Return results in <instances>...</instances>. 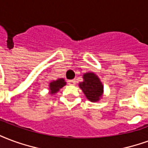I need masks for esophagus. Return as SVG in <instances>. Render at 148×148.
I'll return each instance as SVG.
<instances>
[{
	"instance_id": "34e87169",
	"label": "esophagus",
	"mask_w": 148,
	"mask_h": 148,
	"mask_svg": "<svg viewBox=\"0 0 148 148\" xmlns=\"http://www.w3.org/2000/svg\"><path fill=\"white\" fill-rule=\"evenodd\" d=\"M67 82H68L69 85H75V82H75V80H70Z\"/></svg>"
}]
</instances>
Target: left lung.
<instances>
[{"label":"left lung","mask_w":148,"mask_h":148,"mask_svg":"<svg viewBox=\"0 0 148 148\" xmlns=\"http://www.w3.org/2000/svg\"><path fill=\"white\" fill-rule=\"evenodd\" d=\"M83 82L79 83V87L82 90L86 98L91 102L99 101L103 93V85L98 76L92 72L83 75Z\"/></svg>","instance_id":"8db88e82"}]
</instances>
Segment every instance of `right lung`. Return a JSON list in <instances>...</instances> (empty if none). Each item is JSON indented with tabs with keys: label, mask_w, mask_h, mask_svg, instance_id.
Here are the masks:
<instances>
[{
	"label": "right lung",
	"mask_w": 148,
	"mask_h": 148,
	"mask_svg": "<svg viewBox=\"0 0 148 148\" xmlns=\"http://www.w3.org/2000/svg\"><path fill=\"white\" fill-rule=\"evenodd\" d=\"M66 85V82L63 78H59L56 81H52L49 84V90L50 93L55 94L60 91V88H62Z\"/></svg>",
	"instance_id": "add662e5"
}]
</instances>
